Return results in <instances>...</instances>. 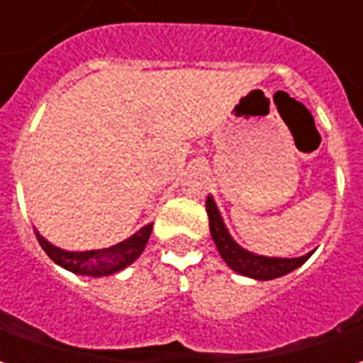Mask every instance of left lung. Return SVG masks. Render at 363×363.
<instances>
[{
    "instance_id": "1",
    "label": "left lung",
    "mask_w": 363,
    "mask_h": 363,
    "mask_svg": "<svg viewBox=\"0 0 363 363\" xmlns=\"http://www.w3.org/2000/svg\"><path fill=\"white\" fill-rule=\"evenodd\" d=\"M206 212H208V218H210V233H212L213 243L218 247L221 259L225 260V264L231 270H235L241 276L262 281L274 280V278H280V276L294 272L313 255L311 251L303 255V257H296V259H280V257H264V255L247 251L237 243L233 237L229 235L228 228L223 223V218H221L220 210H218L212 196H208V200H206Z\"/></svg>"
}]
</instances>
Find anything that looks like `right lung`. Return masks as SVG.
<instances>
[{
    "instance_id": "add662e5",
    "label": "right lung",
    "mask_w": 363,
    "mask_h": 363,
    "mask_svg": "<svg viewBox=\"0 0 363 363\" xmlns=\"http://www.w3.org/2000/svg\"><path fill=\"white\" fill-rule=\"evenodd\" d=\"M151 229H153V223H147L140 231H135L134 235L124 239L122 243L112 245L108 249H96V251H66V249H60L50 241H46L36 229L35 233L44 252L58 267L79 274V276L101 278V276H111V274H116L130 267L145 249V245L150 241Z\"/></svg>"
}]
</instances>
